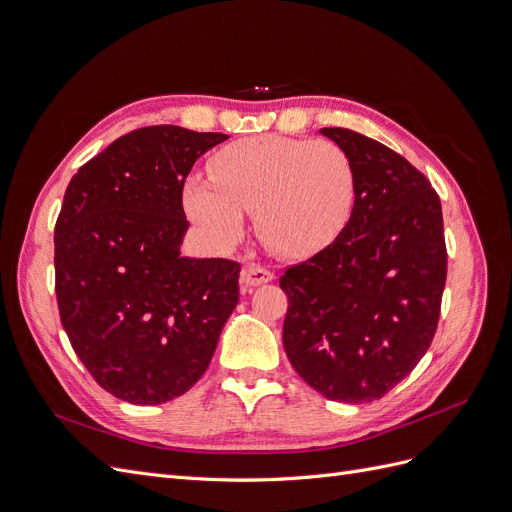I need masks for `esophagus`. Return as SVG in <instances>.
Segmentation results:
<instances>
[{"mask_svg": "<svg viewBox=\"0 0 512 512\" xmlns=\"http://www.w3.org/2000/svg\"><path fill=\"white\" fill-rule=\"evenodd\" d=\"M271 280H273V273L265 267L254 265V262H252V265H245L243 271H241V286L245 290H254L256 286L267 284Z\"/></svg>", "mask_w": 512, "mask_h": 512, "instance_id": "obj_1", "label": "esophagus"}]
</instances>
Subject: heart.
<instances>
[{"instance_id": "heart-1", "label": "heart", "mask_w": 512, "mask_h": 512, "mask_svg": "<svg viewBox=\"0 0 512 512\" xmlns=\"http://www.w3.org/2000/svg\"><path fill=\"white\" fill-rule=\"evenodd\" d=\"M354 190V166L339 145L267 134L215 153L209 177L185 181L183 209L215 247L235 245L245 211H256L258 235L271 250L305 258L344 230Z\"/></svg>"}]
</instances>
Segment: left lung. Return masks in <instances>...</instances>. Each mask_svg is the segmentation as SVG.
I'll use <instances>...</instances> for the list:
<instances>
[{"mask_svg":"<svg viewBox=\"0 0 512 512\" xmlns=\"http://www.w3.org/2000/svg\"><path fill=\"white\" fill-rule=\"evenodd\" d=\"M354 166V207L331 245L280 277L284 350L314 391L365 404L404 380L431 346L446 284L442 205L386 145L322 128Z\"/></svg>","mask_w":512,"mask_h":512,"instance_id":"8db88e82","label":"left lung"}]
</instances>
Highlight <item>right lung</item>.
Segmentation results:
<instances>
[{"mask_svg": "<svg viewBox=\"0 0 512 512\" xmlns=\"http://www.w3.org/2000/svg\"><path fill=\"white\" fill-rule=\"evenodd\" d=\"M226 138L141 128L68 183L55 224L61 324L89 374L128 404L190 391L239 303V262L181 256L185 177Z\"/></svg>", "mask_w": 512, "mask_h": 512, "instance_id": "right-lung-1", "label": "right lung"}]
</instances>
